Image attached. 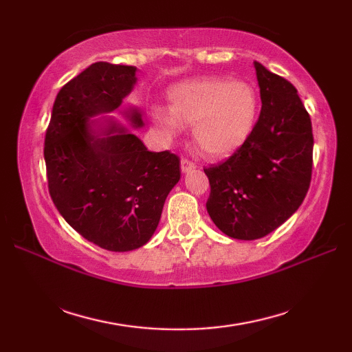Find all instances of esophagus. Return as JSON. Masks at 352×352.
<instances>
[{"instance_id":"1","label":"esophagus","mask_w":352,"mask_h":352,"mask_svg":"<svg viewBox=\"0 0 352 352\" xmlns=\"http://www.w3.org/2000/svg\"><path fill=\"white\" fill-rule=\"evenodd\" d=\"M195 168H197V164L193 163V162H190L188 159H183L182 160V172H183V174H188V172L193 170Z\"/></svg>"}]
</instances>
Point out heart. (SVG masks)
Instances as JSON below:
<instances>
[{"mask_svg": "<svg viewBox=\"0 0 352 352\" xmlns=\"http://www.w3.org/2000/svg\"><path fill=\"white\" fill-rule=\"evenodd\" d=\"M169 109L153 104L149 118L164 138H175L192 125L199 151L223 159L241 148L254 130L258 115L256 89L226 77H203L172 86Z\"/></svg>", "mask_w": 352, "mask_h": 352, "instance_id": "b5f03b06", "label": "heart"}]
</instances>
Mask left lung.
Here are the masks:
<instances>
[{
    "label": "left lung",
    "instance_id": "1",
    "mask_svg": "<svg viewBox=\"0 0 352 352\" xmlns=\"http://www.w3.org/2000/svg\"><path fill=\"white\" fill-rule=\"evenodd\" d=\"M261 110L248 140L204 172L207 212L223 234L256 241L278 228L307 195L313 166L311 121L296 89L254 62Z\"/></svg>",
    "mask_w": 352,
    "mask_h": 352
}]
</instances>
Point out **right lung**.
Instances as JSON below:
<instances>
[{
  "instance_id": "1",
  "label": "right lung",
  "mask_w": 352,
  "mask_h": 352,
  "mask_svg": "<svg viewBox=\"0 0 352 352\" xmlns=\"http://www.w3.org/2000/svg\"><path fill=\"white\" fill-rule=\"evenodd\" d=\"M136 68L92 63L57 94L43 157L52 203L65 221L104 250H138L153 237L164 201L182 175L180 159L148 151L136 134L107 115L136 85ZM133 129L140 110H122Z\"/></svg>"
}]
</instances>
